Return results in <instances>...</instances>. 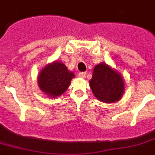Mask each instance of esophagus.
<instances>
[{
    "label": "esophagus",
    "instance_id": "1",
    "mask_svg": "<svg viewBox=\"0 0 155 155\" xmlns=\"http://www.w3.org/2000/svg\"><path fill=\"white\" fill-rule=\"evenodd\" d=\"M86 73L85 72H79L78 73V77L81 78H84L86 77Z\"/></svg>",
    "mask_w": 155,
    "mask_h": 155
}]
</instances>
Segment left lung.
I'll return each instance as SVG.
<instances>
[{
    "label": "left lung",
    "instance_id": "1",
    "mask_svg": "<svg viewBox=\"0 0 155 155\" xmlns=\"http://www.w3.org/2000/svg\"><path fill=\"white\" fill-rule=\"evenodd\" d=\"M89 84L95 96L104 103L117 101L124 92V81L121 75L104 63L95 67Z\"/></svg>",
    "mask_w": 155,
    "mask_h": 155
}]
</instances>
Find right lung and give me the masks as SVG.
<instances>
[{"label":"right lung","instance_id":"obj_1","mask_svg":"<svg viewBox=\"0 0 155 155\" xmlns=\"http://www.w3.org/2000/svg\"><path fill=\"white\" fill-rule=\"evenodd\" d=\"M74 74L69 71L63 63L55 62L47 65L38 76V85L46 95L58 96L63 94L70 85Z\"/></svg>","mask_w":155,"mask_h":155}]
</instances>
